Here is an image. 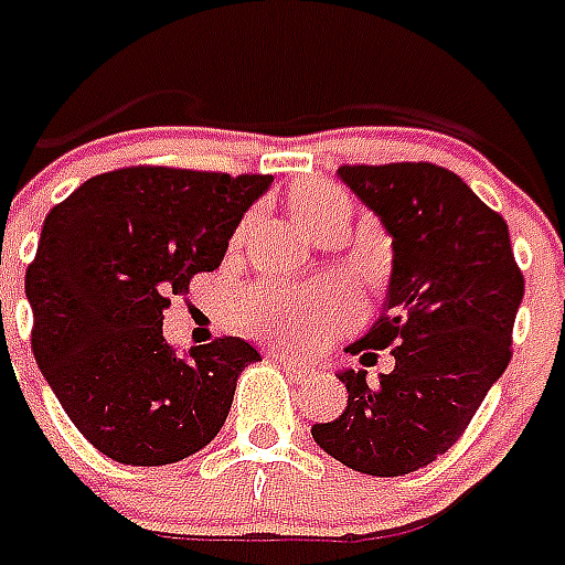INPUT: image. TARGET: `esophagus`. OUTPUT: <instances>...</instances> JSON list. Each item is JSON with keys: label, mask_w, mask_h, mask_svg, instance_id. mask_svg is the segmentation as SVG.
Masks as SVG:
<instances>
[{"label": "esophagus", "mask_w": 565, "mask_h": 565, "mask_svg": "<svg viewBox=\"0 0 565 565\" xmlns=\"http://www.w3.org/2000/svg\"><path fill=\"white\" fill-rule=\"evenodd\" d=\"M277 364L282 370H286V373L291 379H306L311 373L309 364H303V361H300V359H291V355H277Z\"/></svg>", "instance_id": "1"}]
</instances>
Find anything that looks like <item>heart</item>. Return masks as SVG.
Masks as SVG:
<instances>
[{"label":"heart","mask_w":565,"mask_h":565,"mask_svg":"<svg viewBox=\"0 0 565 565\" xmlns=\"http://www.w3.org/2000/svg\"><path fill=\"white\" fill-rule=\"evenodd\" d=\"M332 206H347V198L332 186H306L295 195L297 218L309 227L311 221ZM347 295L341 288L327 291H303V288L256 286L242 303V323L250 335L282 341V344H306L323 335L329 323L347 315Z\"/></svg>","instance_id":"heart-1"}]
</instances>
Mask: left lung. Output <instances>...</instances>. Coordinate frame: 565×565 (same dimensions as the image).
Listing matches in <instances>:
<instances>
[{
	"label": "left lung",
	"mask_w": 565,
	"mask_h": 565,
	"mask_svg": "<svg viewBox=\"0 0 565 565\" xmlns=\"http://www.w3.org/2000/svg\"><path fill=\"white\" fill-rule=\"evenodd\" d=\"M338 178L391 236V279L373 327L347 353L387 350L394 370L335 373L347 408L315 423L327 455L364 476H408L463 435L511 361L525 279L511 233L455 171L431 162L341 166Z\"/></svg>",
	"instance_id": "left-lung-1"
}]
</instances>
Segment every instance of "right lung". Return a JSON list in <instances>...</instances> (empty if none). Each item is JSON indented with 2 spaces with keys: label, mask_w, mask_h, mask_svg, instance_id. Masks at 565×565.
<instances>
[{
  "label": "right lung",
  "mask_w": 565,
  "mask_h": 565,
  "mask_svg": "<svg viewBox=\"0 0 565 565\" xmlns=\"http://www.w3.org/2000/svg\"><path fill=\"white\" fill-rule=\"evenodd\" d=\"M270 174L137 166L89 178L43 221L25 270L31 350L57 403L98 452L162 467L218 435L242 370V338L180 355L162 335L171 297L215 270Z\"/></svg>",
  "instance_id": "add662e5"
}]
</instances>
